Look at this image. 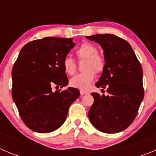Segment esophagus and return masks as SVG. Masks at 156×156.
Returning a JSON list of instances; mask_svg holds the SVG:
<instances>
[{"mask_svg":"<svg viewBox=\"0 0 156 156\" xmlns=\"http://www.w3.org/2000/svg\"><path fill=\"white\" fill-rule=\"evenodd\" d=\"M80 94H81V95H84V94H88V91H85V90H80Z\"/></svg>","mask_w":156,"mask_h":156,"instance_id":"34e87169","label":"esophagus"}]
</instances>
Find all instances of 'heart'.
Wrapping results in <instances>:
<instances>
[{
    "label": "heart",
    "instance_id": "heart-1",
    "mask_svg": "<svg viewBox=\"0 0 156 156\" xmlns=\"http://www.w3.org/2000/svg\"><path fill=\"white\" fill-rule=\"evenodd\" d=\"M98 49L92 44L85 42L77 49L76 54L80 58H86L85 71L72 77L70 80V85L81 90H86L91 86L95 78L96 73H101L105 68L104 58L98 55ZM63 68L65 73L73 75L76 70V64L70 56L65 57L63 60Z\"/></svg>",
    "mask_w": 156,
    "mask_h": 156
}]
</instances>
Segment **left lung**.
I'll list each match as a JSON object with an SVG mask.
<instances>
[{
  "mask_svg": "<svg viewBox=\"0 0 156 156\" xmlns=\"http://www.w3.org/2000/svg\"><path fill=\"white\" fill-rule=\"evenodd\" d=\"M86 38L102 48L105 65L95 85L107 88L108 93V95L91 94L94 103L88 118L101 132H120L132 124L144 98L142 68L131 45L124 39L112 34L86 36Z\"/></svg>",
  "mask_w": 156,
  "mask_h": 156,
  "instance_id": "1",
  "label": "left lung"
}]
</instances>
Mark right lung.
I'll return each instance as SVG.
<instances>
[{"instance_id": "add662e5", "label": "right lung", "mask_w": 156, "mask_h": 156, "mask_svg": "<svg viewBox=\"0 0 156 156\" xmlns=\"http://www.w3.org/2000/svg\"><path fill=\"white\" fill-rule=\"evenodd\" d=\"M75 46L71 38L47 37L21 48L12 68V98L24 124L38 133L62 126L79 90L68 87L63 60Z\"/></svg>"}]
</instances>
